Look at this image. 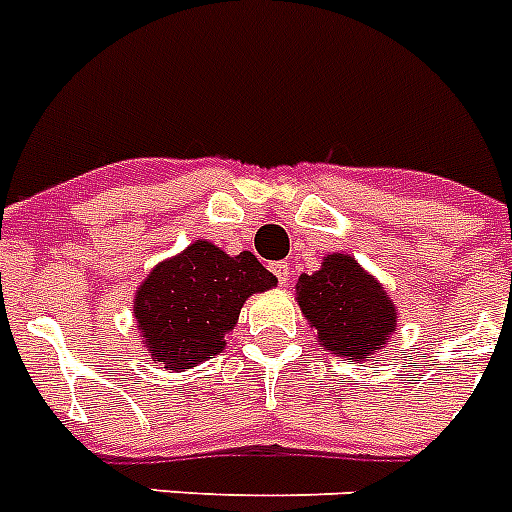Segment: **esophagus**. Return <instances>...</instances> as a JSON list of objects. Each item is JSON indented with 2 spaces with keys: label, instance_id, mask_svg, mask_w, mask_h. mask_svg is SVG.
I'll use <instances>...</instances> for the list:
<instances>
[{
  "label": "esophagus",
  "instance_id": "obj_1",
  "mask_svg": "<svg viewBox=\"0 0 512 512\" xmlns=\"http://www.w3.org/2000/svg\"><path fill=\"white\" fill-rule=\"evenodd\" d=\"M270 270H273V273H276L278 283H283V286H286V283H289V276H291L289 263H273V265H270Z\"/></svg>",
  "mask_w": 512,
  "mask_h": 512
}]
</instances>
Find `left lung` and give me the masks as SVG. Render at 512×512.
Wrapping results in <instances>:
<instances>
[{
  "instance_id": "left-lung-1",
  "label": "left lung",
  "mask_w": 512,
  "mask_h": 512,
  "mask_svg": "<svg viewBox=\"0 0 512 512\" xmlns=\"http://www.w3.org/2000/svg\"><path fill=\"white\" fill-rule=\"evenodd\" d=\"M296 299L322 346L338 356L364 362L395 330L388 294L349 255H330L312 276H299Z\"/></svg>"
}]
</instances>
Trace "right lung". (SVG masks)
Returning a JSON list of instances; mask_svg holds the SVG:
<instances>
[{"mask_svg":"<svg viewBox=\"0 0 512 512\" xmlns=\"http://www.w3.org/2000/svg\"><path fill=\"white\" fill-rule=\"evenodd\" d=\"M270 286L276 276L252 252L229 257L216 244H190L158 265L135 296L148 354L166 369H190L216 356L247 296Z\"/></svg>","mask_w":512,"mask_h":512,"instance_id":"add662e5","label":"right lung"}]
</instances>
